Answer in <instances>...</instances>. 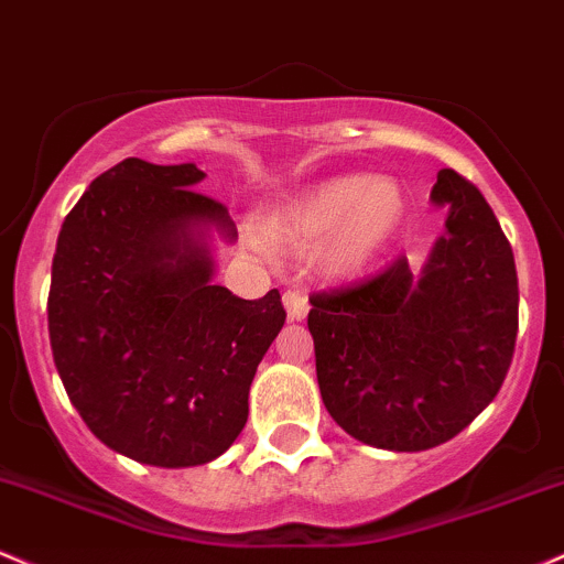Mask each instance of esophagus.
<instances>
[{"label":"esophagus","mask_w":564,"mask_h":564,"mask_svg":"<svg viewBox=\"0 0 564 564\" xmlns=\"http://www.w3.org/2000/svg\"><path fill=\"white\" fill-rule=\"evenodd\" d=\"M282 301H284V308H288L290 322L306 319V314H308L306 293H301V290H288V293L282 295Z\"/></svg>","instance_id":"esophagus-1"}]
</instances>
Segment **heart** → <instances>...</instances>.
Wrapping results in <instances>:
<instances>
[{"label": "heart", "instance_id": "1", "mask_svg": "<svg viewBox=\"0 0 564 564\" xmlns=\"http://www.w3.org/2000/svg\"><path fill=\"white\" fill-rule=\"evenodd\" d=\"M404 215L400 183L370 175H335L274 215L269 231L284 248L312 256L333 280H357L383 258ZM261 248L258 239H252Z\"/></svg>", "mask_w": 564, "mask_h": 564}]
</instances>
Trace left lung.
<instances>
[{
	"mask_svg": "<svg viewBox=\"0 0 564 564\" xmlns=\"http://www.w3.org/2000/svg\"><path fill=\"white\" fill-rule=\"evenodd\" d=\"M445 234L426 263L400 256L357 288L312 299L327 413L378 451L419 453L464 432L496 400L517 340L514 252L482 194L440 170Z\"/></svg>",
	"mask_w": 564,
	"mask_h": 564,
	"instance_id": "left-lung-1",
	"label": "left lung"
}]
</instances>
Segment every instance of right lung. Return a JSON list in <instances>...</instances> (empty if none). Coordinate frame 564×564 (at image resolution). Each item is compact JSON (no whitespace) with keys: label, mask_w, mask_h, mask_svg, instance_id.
I'll return each mask as SVG.
<instances>
[{"label":"right lung","mask_w":564,"mask_h":564,"mask_svg":"<svg viewBox=\"0 0 564 564\" xmlns=\"http://www.w3.org/2000/svg\"><path fill=\"white\" fill-rule=\"evenodd\" d=\"M194 162L113 164L63 220L47 322L87 429L145 466L210 464L248 423L250 383L284 325L280 290L215 284V237L237 242Z\"/></svg>","instance_id":"right-lung-1"}]
</instances>
